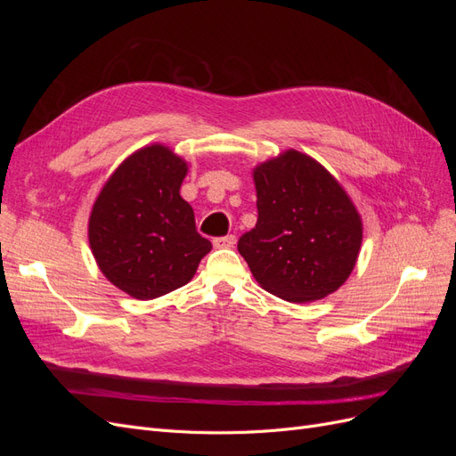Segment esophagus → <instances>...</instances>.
Returning a JSON list of instances; mask_svg holds the SVG:
<instances>
[{
	"label": "esophagus",
	"mask_w": 456,
	"mask_h": 456,
	"mask_svg": "<svg viewBox=\"0 0 456 456\" xmlns=\"http://www.w3.org/2000/svg\"><path fill=\"white\" fill-rule=\"evenodd\" d=\"M213 245L216 247V249H230V247L236 245V236H224V238H215L213 240Z\"/></svg>",
	"instance_id": "obj_1"
}]
</instances>
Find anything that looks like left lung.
<instances>
[{"mask_svg": "<svg viewBox=\"0 0 456 456\" xmlns=\"http://www.w3.org/2000/svg\"><path fill=\"white\" fill-rule=\"evenodd\" d=\"M258 218L238 251L265 291L287 302L325 298L350 278L363 223L320 161L287 150L253 169Z\"/></svg>", "mask_w": 456, "mask_h": 456, "instance_id": "obj_1", "label": "left lung"}]
</instances>
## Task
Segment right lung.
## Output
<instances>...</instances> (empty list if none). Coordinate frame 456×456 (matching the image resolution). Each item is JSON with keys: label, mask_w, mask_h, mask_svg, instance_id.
Instances as JSON below:
<instances>
[{"label": "right lung", "mask_w": 456, "mask_h": 456, "mask_svg": "<svg viewBox=\"0 0 456 456\" xmlns=\"http://www.w3.org/2000/svg\"><path fill=\"white\" fill-rule=\"evenodd\" d=\"M188 163L169 146L133 151L110 175L89 215V245L106 280L136 300L186 285L213 249L181 198Z\"/></svg>", "instance_id": "obj_1"}]
</instances>
